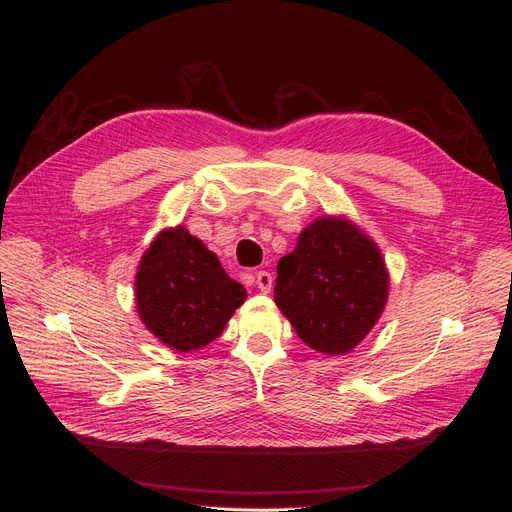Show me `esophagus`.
Listing matches in <instances>:
<instances>
[{"mask_svg":"<svg viewBox=\"0 0 512 512\" xmlns=\"http://www.w3.org/2000/svg\"><path fill=\"white\" fill-rule=\"evenodd\" d=\"M256 286L260 292H271L273 288V275L269 271H258L256 273Z\"/></svg>","mask_w":512,"mask_h":512,"instance_id":"esophagus-1","label":"esophagus"}]
</instances>
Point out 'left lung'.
Instances as JSON below:
<instances>
[{
	"label": "left lung",
	"instance_id": "left-lung-1",
	"mask_svg": "<svg viewBox=\"0 0 512 512\" xmlns=\"http://www.w3.org/2000/svg\"><path fill=\"white\" fill-rule=\"evenodd\" d=\"M389 286L378 243L346 215H322L277 262L275 305L309 348L339 356L376 327Z\"/></svg>",
	"mask_w": 512,
	"mask_h": 512
}]
</instances>
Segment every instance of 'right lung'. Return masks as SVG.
Wrapping results in <instances>:
<instances>
[{"instance_id": "add662e5", "label": "right lung", "mask_w": 512, "mask_h": 512, "mask_svg": "<svg viewBox=\"0 0 512 512\" xmlns=\"http://www.w3.org/2000/svg\"><path fill=\"white\" fill-rule=\"evenodd\" d=\"M245 299V288L230 280L218 256L183 224L160 230L138 262V318L170 350L192 352L211 344Z\"/></svg>"}]
</instances>
